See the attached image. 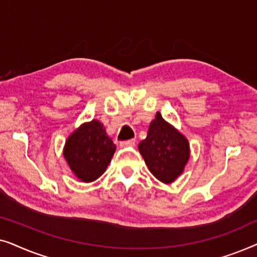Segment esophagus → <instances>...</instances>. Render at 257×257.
<instances>
[{
	"instance_id": "obj_1",
	"label": "esophagus",
	"mask_w": 257,
	"mask_h": 257,
	"mask_svg": "<svg viewBox=\"0 0 257 257\" xmlns=\"http://www.w3.org/2000/svg\"><path fill=\"white\" fill-rule=\"evenodd\" d=\"M136 145V139H128L125 142H120L121 147H127V146H135Z\"/></svg>"
}]
</instances>
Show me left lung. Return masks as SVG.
Returning <instances> with one entry per match:
<instances>
[{"instance_id":"left-lung-1","label":"left lung","mask_w":257,"mask_h":257,"mask_svg":"<svg viewBox=\"0 0 257 257\" xmlns=\"http://www.w3.org/2000/svg\"><path fill=\"white\" fill-rule=\"evenodd\" d=\"M139 152L151 173L158 180L170 184L184 171L189 158V144L158 112L151 122L146 139L139 144Z\"/></svg>"}]
</instances>
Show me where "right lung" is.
Segmentation results:
<instances>
[{
  "label": "right lung",
  "instance_id": "add662e5",
  "mask_svg": "<svg viewBox=\"0 0 257 257\" xmlns=\"http://www.w3.org/2000/svg\"><path fill=\"white\" fill-rule=\"evenodd\" d=\"M114 151L115 145L107 137L103 124L92 120L69 137L64 158L77 178L90 182L104 173Z\"/></svg>",
  "mask_w": 257,
  "mask_h": 257
}]
</instances>
